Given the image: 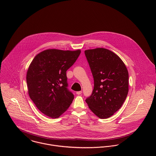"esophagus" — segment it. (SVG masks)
Wrapping results in <instances>:
<instances>
[{"instance_id":"34e87169","label":"esophagus","mask_w":156,"mask_h":156,"mask_svg":"<svg viewBox=\"0 0 156 156\" xmlns=\"http://www.w3.org/2000/svg\"><path fill=\"white\" fill-rule=\"evenodd\" d=\"M82 93V91H77V92H76V94H77V95H80Z\"/></svg>"}]
</instances>
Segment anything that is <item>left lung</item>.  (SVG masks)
<instances>
[{"label": "left lung", "mask_w": 156, "mask_h": 156, "mask_svg": "<svg viewBox=\"0 0 156 156\" xmlns=\"http://www.w3.org/2000/svg\"><path fill=\"white\" fill-rule=\"evenodd\" d=\"M94 80L89 108L101 119L111 117L124 103L129 92V73L121 59L104 48L85 51Z\"/></svg>", "instance_id": "left-lung-1"}]
</instances>
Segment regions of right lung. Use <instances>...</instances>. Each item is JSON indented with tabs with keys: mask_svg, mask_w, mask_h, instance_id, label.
Listing matches in <instances>:
<instances>
[{
	"mask_svg": "<svg viewBox=\"0 0 156 156\" xmlns=\"http://www.w3.org/2000/svg\"><path fill=\"white\" fill-rule=\"evenodd\" d=\"M80 50L47 49L35 56L26 74L28 94L37 108L46 116L59 118L74 99L67 89L66 71L76 62Z\"/></svg>",
	"mask_w": 156,
	"mask_h": 156,
	"instance_id": "1",
	"label": "right lung"
}]
</instances>
